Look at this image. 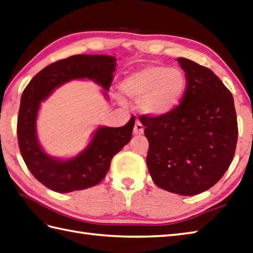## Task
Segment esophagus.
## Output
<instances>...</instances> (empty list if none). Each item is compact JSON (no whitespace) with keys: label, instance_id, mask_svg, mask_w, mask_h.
I'll return each mask as SVG.
<instances>
[{"label":"esophagus","instance_id":"34e87169","mask_svg":"<svg viewBox=\"0 0 253 253\" xmlns=\"http://www.w3.org/2000/svg\"><path fill=\"white\" fill-rule=\"evenodd\" d=\"M144 132V126L140 121H136L133 126V133L134 134H142Z\"/></svg>","mask_w":253,"mask_h":253}]
</instances>
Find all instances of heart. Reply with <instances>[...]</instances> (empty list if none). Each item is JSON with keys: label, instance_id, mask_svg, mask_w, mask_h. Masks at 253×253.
Wrapping results in <instances>:
<instances>
[{"label": "heart", "instance_id": "b5f03b06", "mask_svg": "<svg viewBox=\"0 0 253 253\" xmlns=\"http://www.w3.org/2000/svg\"><path fill=\"white\" fill-rule=\"evenodd\" d=\"M186 89V78L179 68L149 66L129 74L120 84L122 96L138 100L146 115L164 117L174 112Z\"/></svg>", "mask_w": 253, "mask_h": 253}]
</instances>
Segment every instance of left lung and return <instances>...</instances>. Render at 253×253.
Returning <instances> with one entry per match:
<instances>
[{
    "label": "left lung",
    "mask_w": 253,
    "mask_h": 253,
    "mask_svg": "<svg viewBox=\"0 0 253 253\" xmlns=\"http://www.w3.org/2000/svg\"><path fill=\"white\" fill-rule=\"evenodd\" d=\"M186 89L174 112L141 115L149 140L146 165L163 190L191 196L209 190L233 161L238 127L231 91L210 69L178 58Z\"/></svg>",
    "instance_id": "obj_1"
}]
</instances>
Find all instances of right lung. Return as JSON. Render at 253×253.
<instances>
[{"instance_id": "right-lung-1", "label": "right lung", "mask_w": 253, "mask_h": 253, "mask_svg": "<svg viewBox=\"0 0 253 253\" xmlns=\"http://www.w3.org/2000/svg\"><path fill=\"white\" fill-rule=\"evenodd\" d=\"M116 59L104 55H75L56 61L34 76L25 88L17 121L21 156L33 177L58 193L85 190L101 182L115 154L130 141L134 116L123 127H99L87 148L71 160L47 155L38 141L37 123L41 102L55 88L71 80L88 79L109 90Z\"/></svg>"}]
</instances>
